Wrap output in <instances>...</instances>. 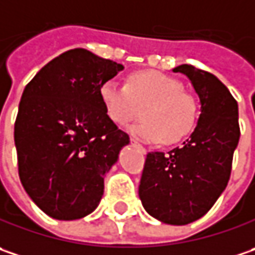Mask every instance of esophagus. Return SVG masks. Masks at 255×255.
Returning a JSON list of instances; mask_svg holds the SVG:
<instances>
[{
  "label": "esophagus",
  "mask_w": 255,
  "mask_h": 255,
  "mask_svg": "<svg viewBox=\"0 0 255 255\" xmlns=\"http://www.w3.org/2000/svg\"><path fill=\"white\" fill-rule=\"evenodd\" d=\"M129 141H131V144H132V145H137V147H139V148H141L142 151H144V152H145V148H142V147H141V145L138 144V141L134 138V137H131V138H129Z\"/></svg>",
  "instance_id": "esophagus-1"
}]
</instances>
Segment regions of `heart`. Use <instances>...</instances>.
Here are the masks:
<instances>
[{
  "label": "heart",
  "mask_w": 255,
  "mask_h": 255,
  "mask_svg": "<svg viewBox=\"0 0 255 255\" xmlns=\"http://www.w3.org/2000/svg\"><path fill=\"white\" fill-rule=\"evenodd\" d=\"M100 101L108 118L126 126L142 110V118L128 128L147 142L175 144L188 137L197 126L200 107L195 97L184 91L178 80L157 71L129 75L128 84L110 78L100 87Z\"/></svg>",
  "instance_id": "1"
}]
</instances>
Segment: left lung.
Segmentation results:
<instances>
[{"instance_id": "8db88e82", "label": "left lung", "mask_w": 255, "mask_h": 255, "mask_svg": "<svg viewBox=\"0 0 255 255\" xmlns=\"http://www.w3.org/2000/svg\"><path fill=\"white\" fill-rule=\"evenodd\" d=\"M172 71L190 78L201 114L181 147L147 154L138 194L149 216L185 226L207 214L227 187L240 139L238 104L216 75L188 64Z\"/></svg>"}]
</instances>
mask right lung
I'll return each mask as SVG.
<instances>
[{"instance_id": "add662e5", "label": "right lung", "mask_w": 255, "mask_h": 255, "mask_svg": "<svg viewBox=\"0 0 255 255\" xmlns=\"http://www.w3.org/2000/svg\"><path fill=\"white\" fill-rule=\"evenodd\" d=\"M124 70L84 48L61 54L27 84L14 126L24 190L55 220L93 213L104 175L129 142L100 101L101 84Z\"/></svg>"}]
</instances>
